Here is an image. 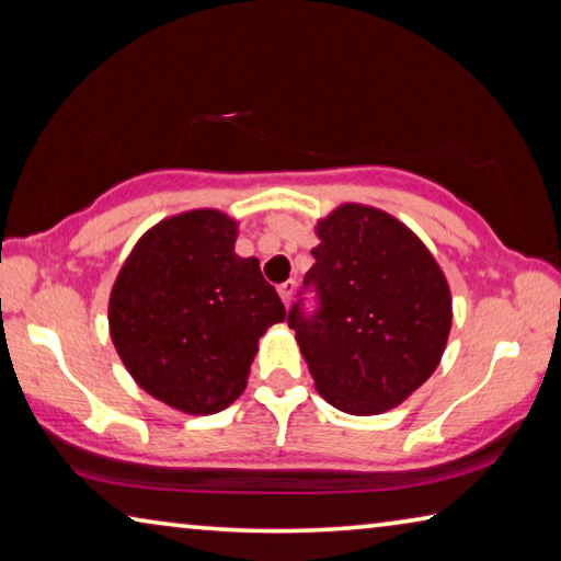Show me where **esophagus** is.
Here are the masks:
<instances>
[{
	"label": "esophagus",
	"instance_id": "1",
	"mask_svg": "<svg viewBox=\"0 0 561 561\" xmlns=\"http://www.w3.org/2000/svg\"><path fill=\"white\" fill-rule=\"evenodd\" d=\"M294 289H297V282H294V279L282 282L279 287H277V291H279V299L284 301V307H289V301H291V294H294Z\"/></svg>",
	"mask_w": 561,
	"mask_h": 561
}]
</instances>
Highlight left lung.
Wrapping results in <instances>:
<instances>
[{
    "mask_svg": "<svg viewBox=\"0 0 561 561\" xmlns=\"http://www.w3.org/2000/svg\"><path fill=\"white\" fill-rule=\"evenodd\" d=\"M304 289L317 311L289 309V329L317 391L339 411L396 408L438 368L453 324L445 274L417 237L383 210L346 203L317 225Z\"/></svg>",
    "mask_w": 561,
    "mask_h": 561,
    "instance_id": "obj_1",
    "label": "left lung"
}]
</instances>
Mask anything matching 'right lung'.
I'll list each match as a JSON object with an SVG mask.
<instances>
[{"label": "right lung", "instance_id": "right-lung-1", "mask_svg": "<svg viewBox=\"0 0 561 561\" xmlns=\"http://www.w3.org/2000/svg\"><path fill=\"white\" fill-rule=\"evenodd\" d=\"M237 222L190 210L140 237L116 277L108 327L123 366L158 401L190 415L234 403L260 336L287 309L257 257L234 254Z\"/></svg>", "mask_w": 561, "mask_h": 561}]
</instances>
